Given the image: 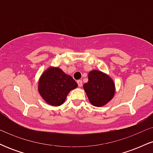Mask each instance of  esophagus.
I'll return each mask as SVG.
<instances>
[{
  "mask_svg": "<svg viewBox=\"0 0 153 153\" xmlns=\"http://www.w3.org/2000/svg\"><path fill=\"white\" fill-rule=\"evenodd\" d=\"M77 82H78V85L79 87H81V86H82V80H77Z\"/></svg>",
  "mask_w": 153,
  "mask_h": 153,
  "instance_id": "1",
  "label": "esophagus"
}]
</instances>
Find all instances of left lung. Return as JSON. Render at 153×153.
Here are the masks:
<instances>
[{
	"label": "left lung",
	"instance_id": "obj_1",
	"mask_svg": "<svg viewBox=\"0 0 153 153\" xmlns=\"http://www.w3.org/2000/svg\"><path fill=\"white\" fill-rule=\"evenodd\" d=\"M83 89L91 104L101 107L114 96L115 83L109 75L94 70L89 72L88 81L84 83Z\"/></svg>",
	"mask_w": 153,
	"mask_h": 153
}]
</instances>
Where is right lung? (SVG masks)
Segmentation results:
<instances>
[{
  "instance_id": "1",
  "label": "right lung",
  "mask_w": 153,
  "mask_h": 153,
  "mask_svg": "<svg viewBox=\"0 0 153 153\" xmlns=\"http://www.w3.org/2000/svg\"><path fill=\"white\" fill-rule=\"evenodd\" d=\"M78 87L71 75L62 69L50 67L40 76L38 91L44 101L50 106H59L64 103L69 92Z\"/></svg>"
}]
</instances>
